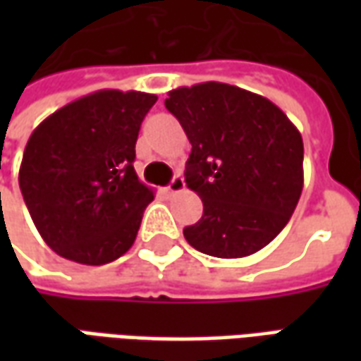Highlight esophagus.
Instances as JSON below:
<instances>
[{
    "label": "esophagus",
    "mask_w": 361,
    "mask_h": 361,
    "mask_svg": "<svg viewBox=\"0 0 361 361\" xmlns=\"http://www.w3.org/2000/svg\"><path fill=\"white\" fill-rule=\"evenodd\" d=\"M166 191H168V193H181V191H185V181H183V178H181L180 173L173 176L172 181H170V185L166 188Z\"/></svg>",
    "instance_id": "esophagus-1"
}]
</instances>
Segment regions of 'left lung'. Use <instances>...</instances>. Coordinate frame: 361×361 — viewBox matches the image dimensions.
<instances>
[{"label": "left lung", "mask_w": 361, "mask_h": 361, "mask_svg": "<svg viewBox=\"0 0 361 361\" xmlns=\"http://www.w3.org/2000/svg\"><path fill=\"white\" fill-rule=\"evenodd\" d=\"M164 104L191 142L185 183L203 201L189 245L220 259L263 250L302 195L300 131L269 98L226 82L180 87Z\"/></svg>", "instance_id": "1"}]
</instances>
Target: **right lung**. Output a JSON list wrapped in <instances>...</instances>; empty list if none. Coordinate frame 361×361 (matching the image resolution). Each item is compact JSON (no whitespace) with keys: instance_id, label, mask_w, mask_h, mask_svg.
Returning <instances> with one entry per match:
<instances>
[{"instance_id":"right-lung-1","label":"right lung","mask_w":361,"mask_h":361,"mask_svg":"<svg viewBox=\"0 0 361 361\" xmlns=\"http://www.w3.org/2000/svg\"><path fill=\"white\" fill-rule=\"evenodd\" d=\"M157 94L106 89L69 102L36 127L19 185L42 240L61 257L106 265L133 245L154 199L135 172V142Z\"/></svg>"}]
</instances>
